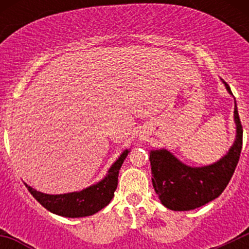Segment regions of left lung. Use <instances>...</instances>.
Returning <instances> with one entry per match:
<instances>
[{
	"label": "left lung",
	"instance_id": "8db88e82",
	"mask_svg": "<svg viewBox=\"0 0 249 249\" xmlns=\"http://www.w3.org/2000/svg\"><path fill=\"white\" fill-rule=\"evenodd\" d=\"M223 83L232 94L230 86L224 81ZM234 105L236 140L227 155L215 163L190 167L167 149L151 151L152 184L164 207L172 211L195 210L217 198L230 183L239 160L243 138L236 101Z\"/></svg>",
	"mask_w": 249,
	"mask_h": 249
}]
</instances>
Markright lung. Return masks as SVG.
Masks as SVG:
<instances>
[{
	"mask_svg": "<svg viewBox=\"0 0 249 249\" xmlns=\"http://www.w3.org/2000/svg\"><path fill=\"white\" fill-rule=\"evenodd\" d=\"M128 152V149L122 152V155L112 164L111 168L108 169V173L106 175L102 181L93 186L87 187L80 192L65 193V195H46V193L38 192L28 184H26V187L37 202H39L46 210L54 214L68 217V218L92 215L105 208L113 198L114 191L117 188L118 183V172Z\"/></svg>",
	"mask_w": 249,
	"mask_h": 249,
	"instance_id": "add662e5",
	"label": "right lung"
}]
</instances>
